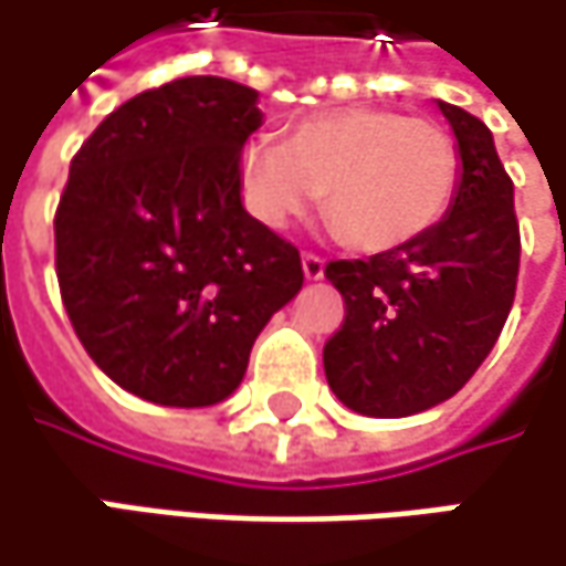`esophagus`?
<instances>
[{
    "instance_id": "1",
    "label": "esophagus",
    "mask_w": 566,
    "mask_h": 566,
    "mask_svg": "<svg viewBox=\"0 0 566 566\" xmlns=\"http://www.w3.org/2000/svg\"><path fill=\"white\" fill-rule=\"evenodd\" d=\"M301 265H304V275L311 279V282H317V279H324V255H317V252H304L301 255Z\"/></svg>"
}]
</instances>
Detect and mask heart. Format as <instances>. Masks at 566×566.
I'll use <instances>...</instances> for the list:
<instances>
[{"mask_svg": "<svg viewBox=\"0 0 566 566\" xmlns=\"http://www.w3.org/2000/svg\"><path fill=\"white\" fill-rule=\"evenodd\" d=\"M460 184L453 135L431 119L391 109H334L284 132L282 145L242 151L252 210L282 227L324 193V217L339 242L386 252L443 220Z\"/></svg>", "mask_w": 566, "mask_h": 566, "instance_id": "1", "label": "heart"}]
</instances>
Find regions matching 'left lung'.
Listing matches in <instances>:
<instances>
[{
  "label": "left lung",
  "mask_w": 566,
  "mask_h": 566,
  "mask_svg": "<svg viewBox=\"0 0 566 566\" xmlns=\"http://www.w3.org/2000/svg\"><path fill=\"white\" fill-rule=\"evenodd\" d=\"M460 145L450 213L405 245L334 259L343 324L324 346L334 395L369 418H405L457 395L483 366L515 301L522 235L515 187L492 132L440 103Z\"/></svg>",
  "instance_id": "obj_1"
}]
</instances>
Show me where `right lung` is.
<instances>
[{
	"label": "right lung",
	"instance_id": "1",
	"mask_svg": "<svg viewBox=\"0 0 566 566\" xmlns=\"http://www.w3.org/2000/svg\"><path fill=\"white\" fill-rule=\"evenodd\" d=\"M259 93L180 77L113 109L54 213L61 301L90 359L132 395L217 405L269 317L304 284L297 249L242 210Z\"/></svg>",
	"mask_w": 566,
	"mask_h": 566
}]
</instances>
